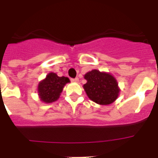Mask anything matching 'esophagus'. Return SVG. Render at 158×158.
I'll list each match as a JSON object with an SVG mask.
<instances>
[{
  "label": "esophagus",
  "mask_w": 158,
  "mask_h": 158,
  "mask_svg": "<svg viewBox=\"0 0 158 158\" xmlns=\"http://www.w3.org/2000/svg\"><path fill=\"white\" fill-rule=\"evenodd\" d=\"M71 81L74 83H78L79 82V78H75V79H71Z\"/></svg>",
  "instance_id": "34e87169"
}]
</instances>
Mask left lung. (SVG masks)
Segmentation results:
<instances>
[{
    "label": "left lung",
    "instance_id": "1",
    "mask_svg": "<svg viewBox=\"0 0 158 158\" xmlns=\"http://www.w3.org/2000/svg\"><path fill=\"white\" fill-rule=\"evenodd\" d=\"M87 83L84 89L92 101L100 105H109L116 100L120 89L116 79L109 73L93 69L84 75Z\"/></svg>",
    "mask_w": 158,
    "mask_h": 158
}]
</instances>
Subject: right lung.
Here are the masks:
<instances>
[{"label":"right lung","mask_w":158,"mask_h":158,"mask_svg":"<svg viewBox=\"0 0 158 158\" xmlns=\"http://www.w3.org/2000/svg\"><path fill=\"white\" fill-rule=\"evenodd\" d=\"M69 82V79L67 77H59L52 72L49 73L45 79L38 84V93L41 101L45 103L56 101L64 85Z\"/></svg>","instance_id":"add662e5"}]
</instances>
